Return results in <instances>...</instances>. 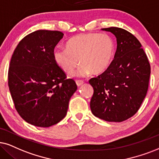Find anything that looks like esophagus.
Returning <instances> with one entry per match:
<instances>
[{
  "label": "esophagus",
  "instance_id": "esophagus-1",
  "mask_svg": "<svg viewBox=\"0 0 159 159\" xmlns=\"http://www.w3.org/2000/svg\"><path fill=\"white\" fill-rule=\"evenodd\" d=\"M76 84H77L78 86H81L82 84H84V81H82V80H76Z\"/></svg>",
  "mask_w": 159,
  "mask_h": 159
}]
</instances>
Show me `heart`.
Here are the masks:
<instances>
[{"label": "heart", "mask_w": 159, "mask_h": 159, "mask_svg": "<svg viewBox=\"0 0 159 159\" xmlns=\"http://www.w3.org/2000/svg\"><path fill=\"white\" fill-rule=\"evenodd\" d=\"M66 48H56L53 58L57 65L72 75L78 65V74L84 76L103 73L109 67L115 51V43L106 33L79 34L68 40Z\"/></svg>", "instance_id": "obj_1"}]
</instances>
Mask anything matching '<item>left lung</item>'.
Returning a JSON list of instances; mask_svg holds the SVG:
<instances>
[{
    "mask_svg": "<svg viewBox=\"0 0 159 159\" xmlns=\"http://www.w3.org/2000/svg\"><path fill=\"white\" fill-rule=\"evenodd\" d=\"M116 38V53L109 67L89 82L94 89L92 114L108 122H122L139 109L149 85L150 65L141 43L123 29H103Z\"/></svg>",
    "mask_w": 159,
    "mask_h": 159,
    "instance_id": "1",
    "label": "left lung"
}]
</instances>
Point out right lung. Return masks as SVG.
<instances>
[{"mask_svg":"<svg viewBox=\"0 0 159 159\" xmlns=\"http://www.w3.org/2000/svg\"><path fill=\"white\" fill-rule=\"evenodd\" d=\"M63 35L59 31L32 32L20 42L10 61L8 84L15 107L25 121L38 127L61 121L77 89L53 58Z\"/></svg>","mask_w":159,"mask_h":159,"instance_id":"1","label":"right lung"}]
</instances>
